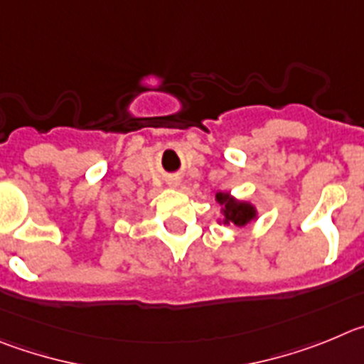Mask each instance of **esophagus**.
Instances as JSON below:
<instances>
[{"mask_svg": "<svg viewBox=\"0 0 364 364\" xmlns=\"http://www.w3.org/2000/svg\"><path fill=\"white\" fill-rule=\"evenodd\" d=\"M168 186H172V188H176V186H179V179H178V178L168 179Z\"/></svg>", "mask_w": 364, "mask_h": 364, "instance_id": "esophagus-1", "label": "esophagus"}]
</instances>
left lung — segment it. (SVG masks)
Wrapping results in <instances>:
<instances>
[{"label":"left lung","instance_id":"8db88e82","mask_svg":"<svg viewBox=\"0 0 364 364\" xmlns=\"http://www.w3.org/2000/svg\"><path fill=\"white\" fill-rule=\"evenodd\" d=\"M214 201L221 206V210H219L221 215L218 218L219 225H234V227L241 228L250 225L259 215L254 203L234 198L230 192H215Z\"/></svg>","mask_w":364,"mask_h":364}]
</instances>
